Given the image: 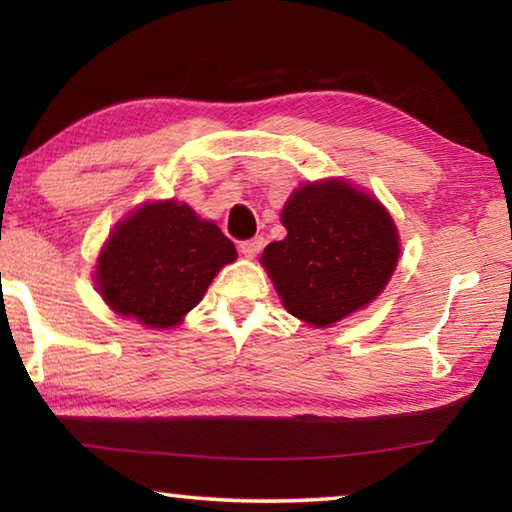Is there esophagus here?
<instances>
[{"label":"esophagus","instance_id":"esophagus-1","mask_svg":"<svg viewBox=\"0 0 512 512\" xmlns=\"http://www.w3.org/2000/svg\"><path fill=\"white\" fill-rule=\"evenodd\" d=\"M262 248H264V237H253V239H246L239 244V250L246 257H257L259 253H262Z\"/></svg>","mask_w":512,"mask_h":512}]
</instances>
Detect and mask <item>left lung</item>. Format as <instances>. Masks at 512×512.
<instances>
[{"mask_svg":"<svg viewBox=\"0 0 512 512\" xmlns=\"http://www.w3.org/2000/svg\"><path fill=\"white\" fill-rule=\"evenodd\" d=\"M287 237L262 264L293 316L327 327L375 300L397 266L400 244L388 212L343 180L307 183L282 210Z\"/></svg>","mask_w":512,"mask_h":512,"instance_id":"left-lung-1","label":"left lung"}]
</instances>
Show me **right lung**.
Here are the masks:
<instances>
[{"label": "right lung", "mask_w": 512, "mask_h": 512, "mask_svg": "<svg viewBox=\"0 0 512 512\" xmlns=\"http://www.w3.org/2000/svg\"><path fill=\"white\" fill-rule=\"evenodd\" d=\"M235 244L189 205L149 203L121 221L103 246L97 287L119 316L146 327L178 325L203 300Z\"/></svg>", "instance_id": "right-lung-1"}]
</instances>
